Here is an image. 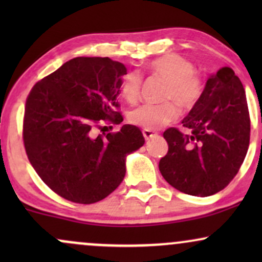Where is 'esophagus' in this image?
Returning a JSON list of instances; mask_svg holds the SVG:
<instances>
[{
  "mask_svg": "<svg viewBox=\"0 0 262 262\" xmlns=\"http://www.w3.org/2000/svg\"><path fill=\"white\" fill-rule=\"evenodd\" d=\"M155 135H156V133H155V132H152V130H146V129H144V130H143V137L145 138V140L151 139V138H154Z\"/></svg>",
  "mask_w": 262,
  "mask_h": 262,
  "instance_id": "esophagus-1",
  "label": "esophagus"
}]
</instances>
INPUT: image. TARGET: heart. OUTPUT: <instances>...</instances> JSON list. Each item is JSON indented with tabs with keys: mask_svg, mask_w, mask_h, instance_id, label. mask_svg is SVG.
Wrapping results in <instances>:
<instances>
[{
	"mask_svg": "<svg viewBox=\"0 0 262 262\" xmlns=\"http://www.w3.org/2000/svg\"><path fill=\"white\" fill-rule=\"evenodd\" d=\"M149 73L164 81L161 98L167 100L158 104H143L129 113L132 124L154 130L169 124L179 117L180 107L189 111L196 107L204 93V81L196 73V68L188 59L179 54H165L150 61ZM143 77L138 71H128L123 76L121 90L123 97L130 103L140 96ZM173 101H171L170 100Z\"/></svg>",
	"mask_w": 262,
	"mask_h": 262,
	"instance_id": "1",
	"label": "heart"
}]
</instances>
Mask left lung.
<instances>
[{
  "mask_svg": "<svg viewBox=\"0 0 262 262\" xmlns=\"http://www.w3.org/2000/svg\"><path fill=\"white\" fill-rule=\"evenodd\" d=\"M182 125L164 132L167 154L159 162L162 177L186 194L207 197L229 185L242 166L250 141L245 90L233 69L210 76L196 107Z\"/></svg>",
  "mask_w": 262,
  "mask_h": 262,
  "instance_id": "8db88e82",
  "label": "left lung"
}]
</instances>
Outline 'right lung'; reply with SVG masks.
Returning a JSON list of instances; mask_svg holds the SVG:
<instances>
[{"mask_svg": "<svg viewBox=\"0 0 262 262\" xmlns=\"http://www.w3.org/2000/svg\"><path fill=\"white\" fill-rule=\"evenodd\" d=\"M127 68L110 58H74L32 87L23 143L35 172L52 191L75 203L106 198L125 175V156L143 146L135 125L121 124L117 96Z\"/></svg>", "mask_w": 262, "mask_h": 262, "instance_id": "1", "label": "right lung"}]
</instances>
